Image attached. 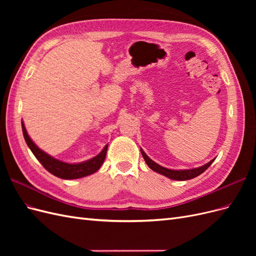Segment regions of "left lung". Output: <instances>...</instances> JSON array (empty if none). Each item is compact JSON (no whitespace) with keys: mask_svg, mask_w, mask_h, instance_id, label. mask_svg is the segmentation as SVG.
I'll return each mask as SVG.
<instances>
[{"mask_svg":"<svg viewBox=\"0 0 256 256\" xmlns=\"http://www.w3.org/2000/svg\"><path fill=\"white\" fill-rule=\"evenodd\" d=\"M141 152H142V156L146 162V164L148 166L152 171L157 172L161 175H164L168 178H171V180H192V178H194L198 175H200L202 173H204L206 170L209 168V166H210L214 160L209 161L208 164H206L205 166H200V168H191V170H180V171H178V170H170V168H164L161 166L159 164H157L156 162H154L147 154L141 150Z\"/></svg>","mask_w":256,"mask_h":256,"instance_id":"obj_1","label":"left lung"}]
</instances>
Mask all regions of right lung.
<instances>
[{
    "mask_svg": "<svg viewBox=\"0 0 256 256\" xmlns=\"http://www.w3.org/2000/svg\"><path fill=\"white\" fill-rule=\"evenodd\" d=\"M22 132L28 146L30 147V150H32L34 156L40 162L42 166L52 175L63 178V180H76V178H81L84 176L94 174L95 172L98 171L100 166H102L106 159L108 144L104 146V148L102 150V152L97 154L94 158L81 162V164H66V162L60 161L56 158L51 157L47 152H44L40 148H38L36 144L30 140V138L28 136L23 122Z\"/></svg>",
    "mask_w": 256,
    "mask_h": 256,
    "instance_id": "1",
    "label": "right lung"
}]
</instances>
